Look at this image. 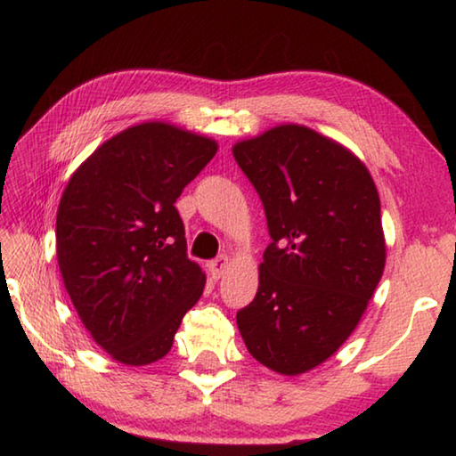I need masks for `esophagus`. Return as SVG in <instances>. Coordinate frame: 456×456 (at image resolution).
I'll return each mask as SVG.
<instances>
[{
	"label": "esophagus",
	"instance_id": "1",
	"mask_svg": "<svg viewBox=\"0 0 456 456\" xmlns=\"http://www.w3.org/2000/svg\"><path fill=\"white\" fill-rule=\"evenodd\" d=\"M227 267H229V257H227V256H219L217 259H213L211 264H209L213 280H221L223 273L227 272Z\"/></svg>",
	"mask_w": 456,
	"mask_h": 456
}]
</instances>
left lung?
Returning <instances> with one entry per match:
<instances>
[{"instance_id": "obj_1", "label": "left lung", "mask_w": 456, "mask_h": 456, "mask_svg": "<svg viewBox=\"0 0 456 456\" xmlns=\"http://www.w3.org/2000/svg\"><path fill=\"white\" fill-rule=\"evenodd\" d=\"M233 157L272 235L256 299L237 312V328L261 364L304 374L350 338L380 281V197L356 154L302 125L237 142Z\"/></svg>"}]
</instances>
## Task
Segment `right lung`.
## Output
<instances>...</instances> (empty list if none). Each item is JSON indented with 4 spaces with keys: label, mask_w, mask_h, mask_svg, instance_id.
Listing matches in <instances>:
<instances>
[{
    "label": "right lung",
    "mask_w": 456,
    "mask_h": 456,
    "mask_svg": "<svg viewBox=\"0 0 456 456\" xmlns=\"http://www.w3.org/2000/svg\"><path fill=\"white\" fill-rule=\"evenodd\" d=\"M217 149L168 122H142L100 144L66 184L56 217L61 280L84 328L120 364L167 356L203 293L175 203Z\"/></svg>",
    "instance_id": "1"
}]
</instances>
